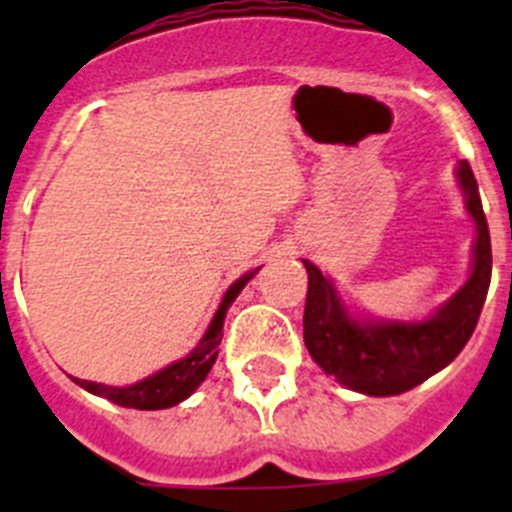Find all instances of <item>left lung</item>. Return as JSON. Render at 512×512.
Listing matches in <instances>:
<instances>
[{"instance_id": "8db88e82", "label": "left lung", "mask_w": 512, "mask_h": 512, "mask_svg": "<svg viewBox=\"0 0 512 512\" xmlns=\"http://www.w3.org/2000/svg\"><path fill=\"white\" fill-rule=\"evenodd\" d=\"M458 188L476 223L471 275L466 285L423 319H384L359 314L317 265L307 267L304 347L324 374L366 396H396L446 369L471 339L490 287V232L468 160L456 168Z\"/></svg>"}]
</instances>
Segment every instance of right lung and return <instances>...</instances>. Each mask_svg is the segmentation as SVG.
I'll list each match as a JSON object with an SVG mask.
<instances>
[{
  "label": "right lung",
  "mask_w": 512,
  "mask_h": 512,
  "mask_svg": "<svg viewBox=\"0 0 512 512\" xmlns=\"http://www.w3.org/2000/svg\"><path fill=\"white\" fill-rule=\"evenodd\" d=\"M260 270V267H257ZM257 270L245 272L240 280L232 282L227 287V292L220 299L218 309H215L213 319H210L208 329L200 337V342L190 349L183 359L173 361V364L163 366L156 374L146 376V379L136 381V384L128 386H108V384H96V381H84L74 379L81 389H86L89 394L101 396V399L113 401V404L123 406V409H141V411H158V409H170V406L180 404V401L188 399L195 389L205 381V376L213 369L215 359H218L220 342H223V324L225 314L230 309V304L235 302L237 294L245 289L247 282L257 275Z\"/></svg>",
  "instance_id": "obj_1"
}]
</instances>
